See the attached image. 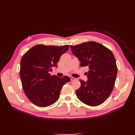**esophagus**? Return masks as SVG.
Segmentation results:
<instances>
[{"instance_id": "obj_1", "label": "esophagus", "mask_w": 135, "mask_h": 135, "mask_svg": "<svg viewBox=\"0 0 135 135\" xmlns=\"http://www.w3.org/2000/svg\"><path fill=\"white\" fill-rule=\"evenodd\" d=\"M70 79H71V81H73V80H76V78H75L73 77V76H70Z\"/></svg>"}]
</instances>
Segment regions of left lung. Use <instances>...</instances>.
<instances>
[{
    "mask_svg": "<svg viewBox=\"0 0 135 135\" xmlns=\"http://www.w3.org/2000/svg\"><path fill=\"white\" fill-rule=\"evenodd\" d=\"M81 66L89 68L88 80H79L80 87L75 91L78 99L91 107L107 100L115 85L117 74L116 61L112 52L99 43L88 42L70 46Z\"/></svg>",
    "mask_w": 135,
    "mask_h": 135,
    "instance_id": "1",
    "label": "left lung"
}]
</instances>
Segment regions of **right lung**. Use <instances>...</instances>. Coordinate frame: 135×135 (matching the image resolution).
<instances>
[{
	"instance_id": "add662e5",
	"label": "right lung",
	"mask_w": 135,
	"mask_h": 135,
	"mask_svg": "<svg viewBox=\"0 0 135 135\" xmlns=\"http://www.w3.org/2000/svg\"><path fill=\"white\" fill-rule=\"evenodd\" d=\"M69 49L62 46L38 44L22 56L20 75L26 96L39 107H47L58 100L63 85L70 81L68 76L51 75L49 72L56 67L61 56Z\"/></svg>"
}]
</instances>
